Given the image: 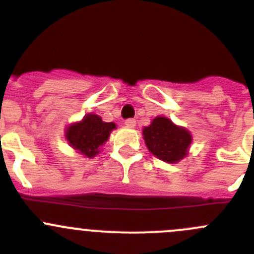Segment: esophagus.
I'll use <instances>...</instances> for the list:
<instances>
[{
    "label": "esophagus",
    "instance_id": "1",
    "mask_svg": "<svg viewBox=\"0 0 254 254\" xmlns=\"http://www.w3.org/2000/svg\"><path fill=\"white\" fill-rule=\"evenodd\" d=\"M135 125H136V120H135V119L125 120V127H130V129H132V127H135Z\"/></svg>",
    "mask_w": 254,
    "mask_h": 254
}]
</instances>
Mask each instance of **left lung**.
<instances>
[{
	"instance_id": "1",
	"label": "left lung",
	"mask_w": 254,
	"mask_h": 254,
	"mask_svg": "<svg viewBox=\"0 0 254 254\" xmlns=\"http://www.w3.org/2000/svg\"><path fill=\"white\" fill-rule=\"evenodd\" d=\"M142 135L148 151L168 163H177L187 157L193 141L189 130L163 115L156 117L148 127H143Z\"/></svg>"
}]
</instances>
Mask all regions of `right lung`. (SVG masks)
Segmentation results:
<instances>
[{"label":"right lung","instance_id":"right-lung-1","mask_svg":"<svg viewBox=\"0 0 254 254\" xmlns=\"http://www.w3.org/2000/svg\"><path fill=\"white\" fill-rule=\"evenodd\" d=\"M117 129L115 123H106L99 115L88 113L79 122L72 123L65 129L67 143L84 157L93 158L108 141L111 132Z\"/></svg>","mask_w":254,"mask_h":254}]
</instances>
